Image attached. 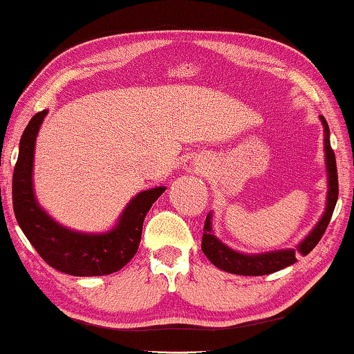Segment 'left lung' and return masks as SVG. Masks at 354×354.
<instances>
[{
	"instance_id": "obj_1",
	"label": "left lung",
	"mask_w": 354,
	"mask_h": 354,
	"mask_svg": "<svg viewBox=\"0 0 354 354\" xmlns=\"http://www.w3.org/2000/svg\"><path fill=\"white\" fill-rule=\"evenodd\" d=\"M319 120H322L324 127V157H326L328 171V198L326 211H324L323 217L319 218L315 228L307 234L304 241H301L296 249L274 250L266 252V254L248 255L227 248L222 241H218L214 236L211 227L212 216L209 212L205 221L203 238H201V250H203V254L207 257V260H209L212 265L222 269V271L238 274V276H266V274H272L276 271H280V269L293 265V263H296V254H298V252L302 255H307L308 252L318 244V241L322 239L329 225L339 197L337 165H335V156L329 142V126L323 116H319Z\"/></svg>"
}]
</instances>
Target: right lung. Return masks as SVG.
<instances>
[{
  "mask_svg": "<svg viewBox=\"0 0 354 354\" xmlns=\"http://www.w3.org/2000/svg\"><path fill=\"white\" fill-rule=\"evenodd\" d=\"M46 115L47 110H42L32 116L20 138L12 176L17 222L44 261L61 272L91 277L120 271L137 254L145 217L165 187L148 189L136 195L122 211L116 227L106 233H80L59 225L39 206L32 190L35 145Z\"/></svg>",
  "mask_w": 354,
  "mask_h": 354,
  "instance_id": "1",
  "label": "right lung"
}]
</instances>
